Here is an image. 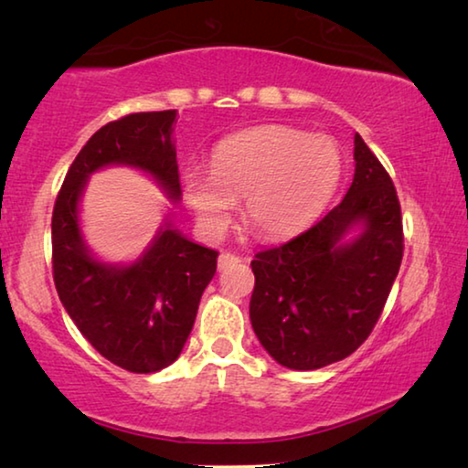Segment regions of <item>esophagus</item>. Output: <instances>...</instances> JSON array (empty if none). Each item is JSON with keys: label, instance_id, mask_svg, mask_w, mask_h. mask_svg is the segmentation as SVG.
Returning <instances> with one entry per match:
<instances>
[{"label": "esophagus", "instance_id": "obj_1", "mask_svg": "<svg viewBox=\"0 0 468 468\" xmlns=\"http://www.w3.org/2000/svg\"><path fill=\"white\" fill-rule=\"evenodd\" d=\"M239 262V256H235V253H229V251H223L218 256V271H225V268H229L231 264Z\"/></svg>", "mask_w": 468, "mask_h": 468}]
</instances>
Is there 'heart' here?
Returning <instances> with one entry per match:
<instances>
[{
	"mask_svg": "<svg viewBox=\"0 0 468 468\" xmlns=\"http://www.w3.org/2000/svg\"><path fill=\"white\" fill-rule=\"evenodd\" d=\"M343 176L335 140L289 125H262L220 142L210 171L189 167L184 196L206 233L223 231L243 197L245 225L260 237H282L320 215Z\"/></svg>",
	"mask_w": 468,
	"mask_h": 468,
	"instance_id": "obj_1",
	"label": "heart"
}]
</instances>
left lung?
<instances>
[{"label":"left lung","mask_w":468,"mask_h":468,"mask_svg":"<svg viewBox=\"0 0 468 468\" xmlns=\"http://www.w3.org/2000/svg\"><path fill=\"white\" fill-rule=\"evenodd\" d=\"M353 156L355 177L340 204L251 262V326L282 367L320 369L357 351L399 274L405 239L394 184L359 133Z\"/></svg>","instance_id":"8db88e82"}]
</instances>
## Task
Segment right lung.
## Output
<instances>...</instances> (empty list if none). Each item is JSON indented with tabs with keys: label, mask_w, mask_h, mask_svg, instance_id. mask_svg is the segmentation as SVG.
<instances>
[{
	"label": "right lung",
	"mask_w": 468,
	"mask_h": 468,
	"mask_svg": "<svg viewBox=\"0 0 468 468\" xmlns=\"http://www.w3.org/2000/svg\"><path fill=\"white\" fill-rule=\"evenodd\" d=\"M176 117V109L150 111L102 125L74 158L53 208V281L61 303L102 357L132 374H154L179 357L218 251L187 239L167 217L136 262H102L82 237L80 197L94 171L123 165L179 202Z\"/></svg>",
	"instance_id": "right-lung-1"
}]
</instances>
